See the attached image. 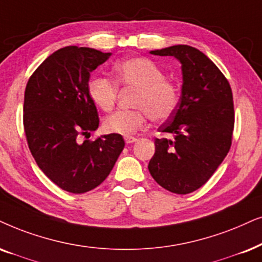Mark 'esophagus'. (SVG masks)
Returning a JSON list of instances; mask_svg holds the SVG:
<instances>
[{
    "instance_id": "esophagus-1",
    "label": "esophagus",
    "mask_w": 262,
    "mask_h": 262,
    "mask_svg": "<svg viewBox=\"0 0 262 262\" xmlns=\"http://www.w3.org/2000/svg\"><path fill=\"white\" fill-rule=\"evenodd\" d=\"M136 141H137V138L136 137H125V142H126V144H131Z\"/></svg>"
}]
</instances>
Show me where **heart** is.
<instances>
[{"label":"heart","mask_w":262,"mask_h":262,"mask_svg":"<svg viewBox=\"0 0 262 262\" xmlns=\"http://www.w3.org/2000/svg\"><path fill=\"white\" fill-rule=\"evenodd\" d=\"M119 85L137 89L132 111H118L103 120L104 131L130 136L143 130L149 117L152 121H165L174 113L179 103V89L154 61L145 57H131L114 66ZM104 76H95L88 84V93L102 111L113 110L117 102L118 84Z\"/></svg>","instance_id":"obj_1"}]
</instances>
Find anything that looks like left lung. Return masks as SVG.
Segmentation results:
<instances>
[{"label": "left lung", "mask_w": 262, "mask_h": 262, "mask_svg": "<svg viewBox=\"0 0 262 262\" xmlns=\"http://www.w3.org/2000/svg\"><path fill=\"white\" fill-rule=\"evenodd\" d=\"M150 53L181 61L183 86L176 112L159 127L173 138L155 139L148 168L162 188L185 195L205 185L230 150L232 90L215 63L193 47L179 44Z\"/></svg>", "instance_id": "1"}]
</instances>
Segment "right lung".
I'll list each match as a JSON object with an SVG mask.
<instances>
[{"label":"right lung","mask_w":262,"mask_h":262,"mask_svg":"<svg viewBox=\"0 0 262 262\" xmlns=\"http://www.w3.org/2000/svg\"><path fill=\"white\" fill-rule=\"evenodd\" d=\"M111 53L70 46L49 55L30 77L24 97V130L38 167L64 191L83 193L101 184L125 147L121 135L85 139L98 127L88 93L90 72Z\"/></svg>","instance_id":"obj_1"}]
</instances>
